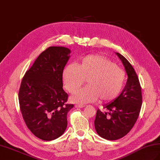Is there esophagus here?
I'll return each mask as SVG.
<instances>
[{"label": "esophagus", "instance_id": "34e87169", "mask_svg": "<svg viewBox=\"0 0 160 160\" xmlns=\"http://www.w3.org/2000/svg\"><path fill=\"white\" fill-rule=\"evenodd\" d=\"M76 107L82 108V107H84V105H82V104H76Z\"/></svg>", "mask_w": 160, "mask_h": 160}]
</instances>
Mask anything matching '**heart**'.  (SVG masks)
<instances>
[{"mask_svg": "<svg viewBox=\"0 0 160 160\" xmlns=\"http://www.w3.org/2000/svg\"><path fill=\"white\" fill-rule=\"evenodd\" d=\"M64 87L73 93L85 83L82 88L71 98L74 102H92L98 98L100 102H108L114 100L124 85L126 73L113 60L102 55L84 57L78 64H69L62 73Z\"/></svg>", "mask_w": 160, "mask_h": 160, "instance_id": "1", "label": "heart"}]
</instances>
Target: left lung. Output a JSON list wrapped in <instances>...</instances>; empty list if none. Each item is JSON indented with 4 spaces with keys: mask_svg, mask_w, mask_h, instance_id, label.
Wrapping results in <instances>:
<instances>
[{
    "mask_svg": "<svg viewBox=\"0 0 160 160\" xmlns=\"http://www.w3.org/2000/svg\"><path fill=\"white\" fill-rule=\"evenodd\" d=\"M128 75L127 84L120 96L104 107L108 112L97 110L95 128L100 137L116 140L127 135L133 127L140 115L142 104V89L138 75L131 63L116 53Z\"/></svg>",
    "mask_w": 160,
    "mask_h": 160,
    "instance_id": "8db88e82",
    "label": "left lung"
}]
</instances>
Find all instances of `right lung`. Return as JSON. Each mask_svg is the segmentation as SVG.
I'll use <instances>...</instances> for the list:
<instances>
[{"instance_id": "obj_1", "label": "right lung", "mask_w": 160, "mask_h": 160, "mask_svg": "<svg viewBox=\"0 0 160 160\" xmlns=\"http://www.w3.org/2000/svg\"><path fill=\"white\" fill-rule=\"evenodd\" d=\"M71 51L49 47L26 71L20 84L18 100L27 127L36 137L51 141L61 136L67 127V104L62 89V73Z\"/></svg>"}]
</instances>
